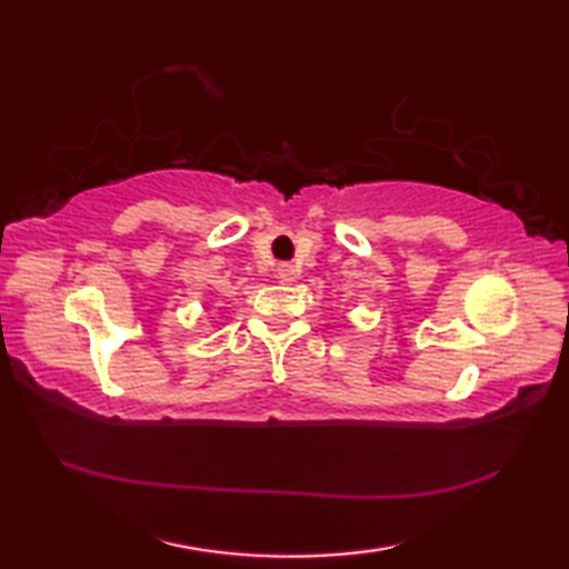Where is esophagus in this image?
Segmentation results:
<instances>
[{"label": "esophagus", "instance_id": "esophagus-1", "mask_svg": "<svg viewBox=\"0 0 569 569\" xmlns=\"http://www.w3.org/2000/svg\"><path fill=\"white\" fill-rule=\"evenodd\" d=\"M276 273H278V278H281V281H296V278H298V266L283 261V263L276 266Z\"/></svg>", "mask_w": 569, "mask_h": 569}]
</instances>
